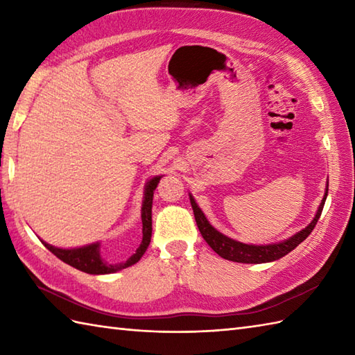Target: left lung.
Returning a JSON list of instances; mask_svg holds the SVG:
<instances>
[{
    "label": "left lung",
    "instance_id": "1",
    "mask_svg": "<svg viewBox=\"0 0 355 355\" xmlns=\"http://www.w3.org/2000/svg\"><path fill=\"white\" fill-rule=\"evenodd\" d=\"M328 195V189L323 195V200L320 202V206L315 212V216L313 218V221L306 225L304 230L297 232L296 235H293L291 238L281 241L277 244H268V245H252V244H244L239 243V241L232 239L229 236L223 235L221 232H218L215 227H212V224L207 221V218L202 214V210L198 207L197 202H195L192 195H189L191 198V205L193 209V215H195V221H197V225L200 229L201 236L205 238L206 243L212 247V250L218 253L221 258L233 261V262H243V263H263V262H271L276 261L282 256L288 254L291 250H294L304 239L308 238V235L313 232V229L318 224L319 218L322 215L323 205H325Z\"/></svg>",
    "mask_w": 355,
    "mask_h": 355
}]
</instances>
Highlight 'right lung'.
<instances>
[{
	"instance_id": "obj_1",
	"label": "right lung",
	"mask_w": 355,
	"mask_h": 355,
	"mask_svg": "<svg viewBox=\"0 0 355 355\" xmlns=\"http://www.w3.org/2000/svg\"><path fill=\"white\" fill-rule=\"evenodd\" d=\"M162 177H154L153 180H149L145 189V197H143V205H141V224H143V238L141 243L137 247L130 258H128L125 262H119V263H108L107 261L102 259L101 256V245L99 243L94 244H88L79 248H58L53 247L47 243L42 244L49 248V250L58 256L59 259L64 261L69 266L78 268L80 271H85V273L89 275H108V273H116L119 270H123L126 267L134 266L135 262H139L143 254H145L146 248L150 243V235H153V197H154V191L160 182Z\"/></svg>"
}]
</instances>
